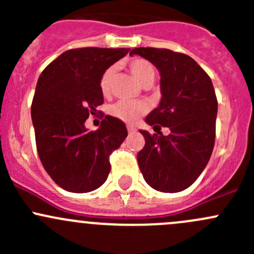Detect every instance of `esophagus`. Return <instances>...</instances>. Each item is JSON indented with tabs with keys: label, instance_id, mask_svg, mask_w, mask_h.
I'll use <instances>...</instances> for the list:
<instances>
[{
	"label": "esophagus",
	"instance_id": "34e87169",
	"mask_svg": "<svg viewBox=\"0 0 254 254\" xmlns=\"http://www.w3.org/2000/svg\"><path fill=\"white\" fill-rule=\"evenodd\" d=\"M127 131H129V132H135V131H136V129H135V127H132V125H127Z\"/></svg>",
	"mask_w": 254,
	"mask_h": 254
}]
</instances>
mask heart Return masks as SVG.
<instances>
[{"mask_svg": "<svg viewBox=\"0 0 254 254\" xmlns=\"http://www.w3.org/2000/svg\"><path fill=\"white\" fill-rule=\"evenodd\" d=\"M130 72L134 75V77L145 86H151L155 81L156 71L152 64L148 63L145 59H132L127 63ZM114 73V68L109 67L104 71L99 81V88L103 94H107L111 89V83ZM147 111V107L143 102H130V101H119L113 104L109 109L113 117L123 120L125 123H135L141 115Z\"/></svg>", "mask_w": 254, "mask_h": 254, "instance_id": "obj_1", "label": "heart"}]
</instances>
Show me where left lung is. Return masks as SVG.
I'll return each mask as SVG.
<instances>
[{"label":"left lung","instance_id":"8db88e82","mask_svg":"<svg viewBox=\"0 0 254 254\" xmlns=\"http://www.w3.org/2000/svg\"><path fill=\"white\" fill-rule=\"evenodd\" d=\"M160 71L161 102L146 117L148 125L170 127V135L140 130L145 146L137 162L146 183L163 193L190 187L206 167L215 142L217 99L209 76L195 60L168 49L135 48Z\"/></svg>","mask_w":254,"mask_h":254}]
</instances>
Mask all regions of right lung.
<instances>
[{
	"label": "right lung",
	"mask_w": 254,
	"mask_h": 254,
	"mask_svg": "<svg viewBox=\"0 0 254 254\" xmlns=\"http://www.w3.org/2000/svg\"><path fill=\"white\" fill-rule=\"evenodd\" d=\"M130 49H71L45 67L32 103L38 155L48 175L63 189L88 193L99 188L111 172L109 155L127 130L106 115L96 131L84 123L103 103L99 81L104 71Z\"/></svg>",
	"instance_id": "add662e5"
}]
</instances>
